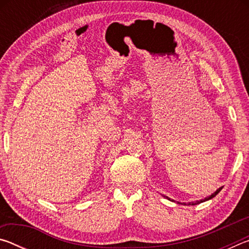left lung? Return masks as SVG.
<instances>
[{
  "label": "left lung",
  "instance_id": "8db88e82",
  "mask_svg": "<svg viewBox=\"0 0 249 249\" xmlns=\"http://www.w3.org/2000/svg\"><path fill=\"white\" fill-rule=\"evenodd\" d=\"M222 188L223 187H221V188H218L217 189V190L215 191V192H214V193H212V195H211L210 196H208V197H205V199H203V200H200V201H195V202H189V203H183L184 205H196V204H200V203H202V202H205V201H208V200H211V199H212V197H214V196H215L216 195H217V193L218 192H220L221 190H222ZM165 196L166 197V199H168V200H170L169 199V197H168V196ZM178 203H180V202H178Z\"/></svg>",
  "mask_w": 249,
  "mask_h": 249
}]
</instances>
